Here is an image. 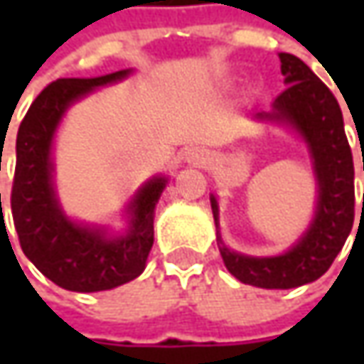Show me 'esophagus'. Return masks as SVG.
Returning a JSON list of instances; mask_svg holds the SVG:
<instances>
[{"label": "esophagus", "instance_id": "1", "mask_svg": "<svg viewBox=\"0 0 364 364\" xmlns=\"http://www.w3.org/2000/svg\"><path fill=\"white\" fill-rule=\"evenodd\" d=\"M186 160H188L190 164L203 166V164H206V161H208V154H206L204 149H200V147H192V149H188V151H186Z\"/></svg>", "mask_w": 364, "mask_h": 364}]
</instances>
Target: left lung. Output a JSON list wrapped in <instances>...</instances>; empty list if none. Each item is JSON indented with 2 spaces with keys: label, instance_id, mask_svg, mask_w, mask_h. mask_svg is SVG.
I'll return each instance as SVG.
<instances>
[{
  "label": "left lung",
  "instance_id": "1",
  "mask_svg": "<svg viewBox=\"0 0 364 364\" xmlns=\"http://www.w3.org/2000/svg\"><path fill=\"white\" fill-rule=\"evenodd\" d=\"M279 60L287 89L273 101L272 111L255 113V119L282 125L306 144L316 180L314 217L296 243L272 257L232 251L217 231L218 251L227 269L239 282L265 289L300 287L324 275L355 220V166L338 101L298 56L282 52ZM210 206L218 229L215 194H210Z\"/></svg>",
  "mask_w": 364,
  "mask_h": 364
}]
</instances>
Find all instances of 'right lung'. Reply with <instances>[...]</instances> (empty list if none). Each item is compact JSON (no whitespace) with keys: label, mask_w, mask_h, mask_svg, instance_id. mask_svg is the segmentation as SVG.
<instances>
[{"label":"right lung","mask_w":364,"mask_h":364,"mask_svg":"<svg viewBox=\"0 0 364 364\" xmlns=\"http://www.w3.org/2000/svg\"><path fill=\"white\" fill-rule=\"evenodd\" d=\"M132 73L125 68L105 77L54 80L36 97L18 129L11 215L21 251L50 282L70 291H105L132 282L146 269L154 245V215L168 184L166 176H154L137 188L119 232L73 220L54 188L52 147L68 107Z\"/></svg>","instance_id":"add662e5"}]
</instances>
